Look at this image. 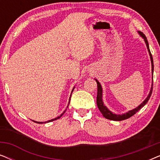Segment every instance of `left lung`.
I'll list each match as a JSON object with an SVG mask.
<instances>
[{
	"mask_svg": "<svg viewBox=\"0 0 160 160\" xmlns=\"http://www.w3.org/2000/svg\"><path fill=\"white\" fill-rule=\"evenodd\" d=\"M138 32L140 36H141L142 38L144 39V41H145V43L146 44V47H147V49H148V53H149V55H150V58H151V62H152V75H153V73H154V62H153V58H152V54H151V52H150V49H149V47H148V41H147V38H146V37L145 35H144L143 32H141V31H138ZM152 79H153V76H152ZM96 82H97L98 84V95H97V105H98V108H99V110L101 113L102 114V116L105 118H106V119H110V120H113V121H122V120H124V119H128V118H130L132 117L135 114V113H136L140 109L143 108V107L145 106V105L147 103L148 100H149V98L151 97V95H152V89H153V81H152V88H151V90L149 92V94H148V97L146 98L145 100L142 102V103L140 105L137 107V108H135V109H132V110L131 111H129L128 112H127L125 113H124V114H115V113H113L111 112V111H109L108 108H107V107L106 106H104L103 104V102H102V87L101 85H100V82H98L97 79H95Z\"/></svg>",
	"mask_w": 160,
	"mask_h": 160,
	"instance_id": "left-lung-1",
	"label": "left lung"
}]
</instances>
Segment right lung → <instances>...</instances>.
Wrapping results in <instances>:
<instances>
[{
    "label": "right lung",
    "mask_w": 160,
    "mask_h": 160,
    "mask_svg": "<svg viewBox=\"0 0 160 160\" xmlns=\"http://www.w3.org/2000/svg\"><path fill=\"white\" fill-rule=\"evenodd\" d=\"M73 89H74V87H73V90H72V92H73ZM72 94V93H71ZM70 100H71V98H70ZM70 103V100H69V102H68V104ZM68 108V107H67ZM66 111V110H65ZM65 111H64V112H63L62 114H61L60 116H59V117H56V118H54V119H51V120H49V121H47V122H36V121H33L34 122H36V123H38V124H43V123H47V122H52V121H54V120H57V119H60V118L62 117V116L64 114V113L65 112Z\"/></svg>",
    "instance_id": "1"
}]
</instances>
